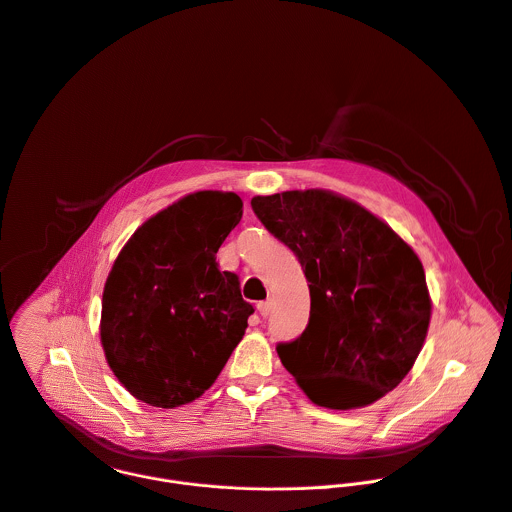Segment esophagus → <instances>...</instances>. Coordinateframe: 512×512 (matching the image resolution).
Listing matches in <instances>:
<instances>
[{
    "label": "esophagus",
    "mask_w": 512,
    "mask_h": 512,
    "mask_svg": "<svg viewBox=\"0 0 512 512\" xmlns=\"http://www.w3.org/2000/svg\"><path fill=\"white\" fill-rule=\"evenodd\" d=\"M257 309H259L261 317H269V315H271V311H273V301H271V299H267V301H261V303L257 305Z\"/></svg>",
    "instance_id": "obj_1"
}]
</instances>
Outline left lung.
Wrapping results in <instances>:
<instances>
[{"label": "left lung", "instance_id": "left-lung-1", "mask_svg": "<svg viewBox=\"0 0 512 512\" xmlns=\"http://www.w3.org/2000/svg\"><path fill=\"white\" fill-rule=\"evenodd\" d=\"M251 207L309 281L305 331L277 343L283 367L329 409L367 407L393 391L419 357L431 321L415 251L365 207L331 191L253 197Z\"/></svg>", "mask_w": 512, "mask_h": 512}]
</instances>
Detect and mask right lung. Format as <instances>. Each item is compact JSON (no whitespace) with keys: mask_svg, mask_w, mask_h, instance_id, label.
<instances>
[{"mask_svg":"<svg viewBox=\"0 0 512 512\" xmlns=\"http://www.w3.org/2000/svg\"><path fill=\"white\" fill-rule=\"evenodd\" d=\"M235 193L197 191L145 221L105 281L101 345L139 401L173 409L201 397L243 339L253 305L217 251L241 221Z\"/></svg>","mask_w":512,"mask_h":512,"instance_id":"add662e5","label":"right lung"}]
</instances>
